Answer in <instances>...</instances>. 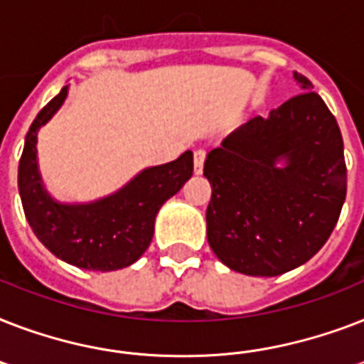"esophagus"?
Listing matches in <instances>:
<instances>
[{
  "label": "esophagus",
  "instance_id": "1",
  "mask_svg": "<svg viewBox=\"0 0 364 364\" xmlns=\"http://www.w3.org/2000/svg\"><path fill=\"white\" fill-rule=\"evenodd\" d=\"M204 160H205L204 149L194 151V173H196V176H200V173H202V170H204Z\"/></svg>",
  "mask_w": 364,
  "mask_h": 364
}]
</instances>
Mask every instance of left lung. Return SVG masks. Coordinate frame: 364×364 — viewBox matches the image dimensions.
I'll return each instance as SVG.
<instances>
[{
  "instance_id": "8db88e82",
  "label": "left lung",
  "mask_w": 364,
  "mask_h": 364,
  "mask_svg": "<svg viewBox=\"0 0 364 364\" xmlns=\"http://www.w3.org/2000/svg\"><path fill=\"white\" fill-rule=\"evenodd\" d=\"M270 115L253 117L211 149L208 242L245 276L272 277L304 264L325 245L346 200L348 170L338 122L311 82Z\"/></svg>"
}]
</instances>
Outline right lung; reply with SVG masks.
Segmentation results:
<instances>
[{
	"label": "right lung",
	"mask_w": 364,
	"mask_h": 364,
	"mask_svg": "<svg viewBox=\"0 0 364 364\" xmlns=\"http://www.w3.org/2000/svg\"><path fill=\"white\" fill-rule=\"evenodd\" d=\"M68 92L70 85L37 113L26 134L18 162L22 208L37 240L60 260L85 270H121L147 251L159 210L193 176V153L185 151L168 164L145 168L104 198L58 202L43 183L37 164V134L64 105Z\"/></svg>",
	"instance_id": "1"
}]
</instances>
